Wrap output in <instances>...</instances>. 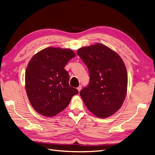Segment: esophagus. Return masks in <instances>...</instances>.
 I'll use <instances>...</instances> for the list:
<instances>
[{
	"instance_id": "1",
	"label": "esophagus",
	"mask_w": 155,
	"mask_h": 155,
	"mask_svg": "<svg viewBox=\"0 0 155 155\" xmlns=\"http://www.w3.org/2000/svg\"><path fill=\"white\" fill-rule=\"evenodd\" d=\"M81 88H82V86L81 85H79L78 88H77V89L78 90V91H79V92H80V91L81 90Z\"/></svg>"
}]
</instances>
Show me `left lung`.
I'll list each match as a JSON object with an SVG mask.
<instances>
[{
	"instance_id": "1",
	"label": "left lung",
	"mask_w": 155,
	"mask_h": 155,
	"mask_svg": "<svg viewBox=\"0 0 155 155\" xmlns=\"http://www.w3.org/2000/svg\"><path fill=\"white\" fill-rule=\"evenodd\" d=\"M88 69L90 81L80 91L87 109L105 118L120 109L127 88V72L123 60L114 51L97 43L78 50Z\"/></svg>"
}]
</instances>
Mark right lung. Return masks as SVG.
Returning a JSON list of instances; mask_svg holds the SVG:
<instances>
[{
	"label": "right lung",
	"instance_id": "add662e5",
	"mask_svg": "<svg viewBox=\"0 0 155 155\" xmlns=\"http://www.w3.org/2000/svg\"><path fill=\"white\" fill-rule=\"evenodd\" d=\"M75 56L70 49L48 47L30 59L25 74L26 91L31 105L40 114H58L78 93L69 85V75L64 69Z\"/></svg>",
	"mask_w": 155,
	"mask_h": 155
}]
</instances>
